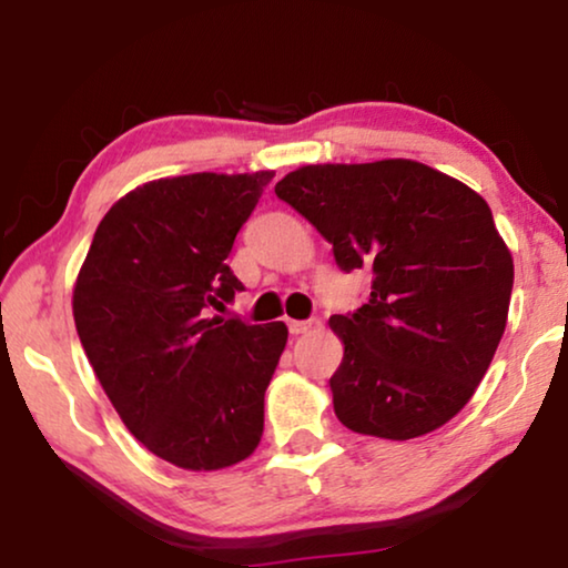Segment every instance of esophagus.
<instances>
[{"instance_id":"34e87169","label":"esophagus","mask_w":568,"mask_h":568,"mask_svg":"<svg viewBox=\"0 0 568 568\" xmlns=\"http://www.w3.org/2000/svg\"><path fill=\"white\" fill-rule=\"evenodd\" d=\"M286 325H290L292 336H302V333H307L310 328H313V321H290Z\"/></svg>"}]
</instances>
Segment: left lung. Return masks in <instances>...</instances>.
Returning <instances> with one entry per match:
<instances>
[{
    "instance_id": "1",
    "label": "left lung",
    "mask_w": 568,
    "mask_h": 568,
    "mask_svg": "<svg viewBox=\"0 0 568 568\" xmlns=\"http://www.w3.org/2000/svg\"><path fill=\"white\" fill-rule=\"evenodd\" d=\"M333 245L375 276L367 305L333 315L344 344L333 410L356 434L424 437L460 414L507 328L515 263L476 191L416 160L302 165L276 183Z\"/></svg>"
}]
</instances>
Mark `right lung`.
<instances>
[{
	"mask_svg": "<svg viewBox=\"0 0 568 568\" xmlns=\"http://www.w3.org/2000/svg\"><path fill=\"white\" fill-rule=\"evenodd\" d=\"M274 170L136 185L108 209L77 274L82 348L126 429L183 470L243 463L286 325L212 315L243 290L227 255Z\"/></svg>",
	"mask_w": 568,
	"mask_h": 568,
	"instance_id": "obj_1",
	"label": "right lung"
}]
</instances>
